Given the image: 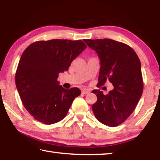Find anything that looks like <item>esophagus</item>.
<instances>
[{
    "instance_id": "esophagus-1",
    "label": "esophagus",
    "mask_w": 160,
    "mask_h": 160,
    "mask_svg": "<svg viewBox=\"0 0 160 160\" xmlns=\"http://www.w3.org/2000/svg\"><path fill=\"white\" fill-rule=\"evenodd\" d=\"M90 90H88V89H82V93L83 94H88L89 92H90Z\"/></svg>"
}]
</instances>
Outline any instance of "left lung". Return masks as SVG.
I'll return each mask as SVG.
<instances>
[{
  "label": "left lung",
  "mask_w": 160,
  "mask_h": 160,
  "mask_svg": "<svg viewBox=\"0 0 160 160\" xmlns=\"http://www.w3.org/2000/svg\"><path fill=\"white\" fill-rule=\"evenodd\" d=\"M96 51L100 60L97 85L109 80L113 89L107 95L94 90L97 102L92 105L97 120L115 127L124 122L135 110L141 97L143 82L141 63L135 51L128 45L110 39H84Z\"/></svg>",
  "instance_id": "8db88e82"
}]
</instances>
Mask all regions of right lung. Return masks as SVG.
<instances>
[{"label":"right lung","mask_w":160,"mask_h":160,"mask_svg":"<svg viewBox=\"0 0 160 160\" xmlns=\"http://www.w3.org/2000/svg\"><path fill=\"white\" fill-rule=\"evenodd\" d=\"M87 48L81 40L52 39L32 43L24 51L15 74V84L28 112L50 125L63 119L80 89L59 85L58 74Z\"/></svg>","instance_id":"add662e5"}]
</instances>
